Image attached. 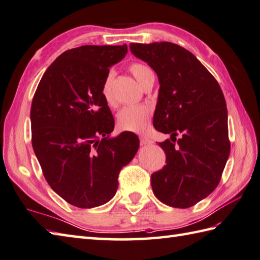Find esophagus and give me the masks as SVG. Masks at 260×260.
Instances as JSON below:
<instances>
[{
    "label": "esophagus",
    "instance_id": "1",
    "mask_svg": "<svg viewBox=\"0 0 260 260\" xmlns=\"http://www.w3.org/2000/svg\"><path fill=\"white\" fill-rule=\"evenodd\" d=\"M140 141H141V144H151L152 142H153L149 136H146V135H141Z\"/></svg>",
    "mask_w": 260,
    "mask_h": 260
}]
</instances>
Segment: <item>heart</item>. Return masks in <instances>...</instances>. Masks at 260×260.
I'll return each instance as SVG.
<instances>
[{"label": "heart", "instance_id": "heart-1", "mask_svg": "<svg viewBox=\"0 0 260 260\" xmlns=\"http://www.w3.org/2000/svg\"><path fill=\"white\" fill-rule=\"evenodd\" d=\"M129 70L134 78L137 80L142 86L146 81L152 76H154L152 70L143 63L135 62L131 64ZM113 81L114 73L109 72L106 75L104 80L103 88H101V94H103L105 101L108 105H114L113 98ZM152 117V108L150 106L140 105V106H126L117 115V125L121 131L134 132V133H144L150 126V119Z\"/></svg>", "mask_w": 260, "mask_h": 260}]
</instances>
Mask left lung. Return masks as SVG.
<instances>
[{
    "label": "left lung",
    "mask_w": 260,
    "mask_h": 260,
    "mask_svg": "<svg viewBox=\"0 0 260 260\" xmlns=\"http://www.w3.org/2000/svg\"><path fill=\"white\" fill-rule=\"evenodd\" d=\"M129 48L157 74L153 125L171 135L159 143L167 165L152 174V189L166 205L190 207L217 187L230 154L224 95L214 76L181 46L161 42Z\"/></svg>",
    "instance_id": "1"
}]
</instances>
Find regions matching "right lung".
I'll list each match as a JSON object with an SVG mask.
<instances>
[{
    "instance_id": "right-lung-1",
    "label": "right lung",
    "mask_w": 260,
    "mask_h": 260,
    "mask_svg": "<svg viewBox=\"0 0 260 260\" xmlns=\"http://www.w3.org/2000/svg\"><path fill=\"white\" fill-rule=\"evenodd\" d=\"M126 54V45L66 50L46 70L35 92V154L48 185L73 206L91 208L110 201L120 169L139 150L132 132L108 139L115 120L101 94L109 68Z\"/></svg>"
}]
</instances>
